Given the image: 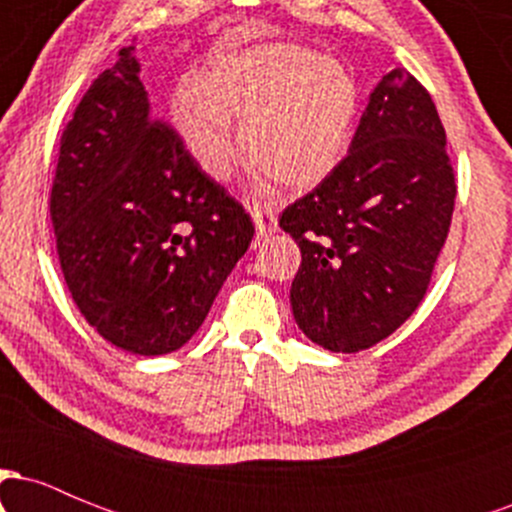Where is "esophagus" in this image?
I'll return each instance as SVG.
<instances>
[{
    "label": "esophagus",
    "instance_id": "esophagus-1",
    "mask_svg": "<svg viewBox=\"0 0 512 512\" xmlns=\"http://www.w3.org/2000/svg\"><path fill=\"white\" fill-rule=\"evenodd\" d=\"M250 214H252V221H255V228H257V236H272L276 233V216L272 207H262V204H252L250 207Z\"/></svg>",
    "mask_w": 512,
    "mask_h": 512
}]
</instances>
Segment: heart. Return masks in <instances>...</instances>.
I'll return each mask as SVG.
<instances>
[{"instance_id": "1", "label": "heart", "mask_w": 512, "mask_h": 512, "mask_svg": "<svg viewBox=\"0 0 512 512\" xmlns=\"http://www.w3.org/2000/svg\"><path fill=\"white\" fill-rule=\"evenodd\" d=\"M361 91L342 62L293 43H260L211 57L199 79H182L170 117L197 166L226 180L245 151L252 170L286 190L322 185L354 142Z\"/></svg>"}]
</instances>
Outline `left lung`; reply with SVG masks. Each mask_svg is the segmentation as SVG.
Instances as JSON below:
<instances>
[{
	"label": "left lung",
	"instance_id": "obj_1",
	"mask_svg": "<svg viewBox=\"0 0 512 512\" xmlns=\"http://www.w3.org/2000/svg\"><path fill=\"white\" fill-rule=\"evenodd\" d=\"M455 195L436 105L392 69L342 166L279 219L301 248L291 310L305 337L337 354L390 337L424 298Z\"/></svg>",
	"mask_w": 512,
	"mask_h": 512
}]
</instances>
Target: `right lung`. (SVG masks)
<instances>
[{
    "label": "right lung",
    "mask_w": 512,
    "mask_h": 512,
    "mask_svg": "<svg viewBox=\"0 0 512 512\" xmlns=\"http://www.w3.org/2000/svg\"><path fill=\"white\" fill-rule=\"evenodd\" d=\"M134 45L62 134L50 195L76 308L105 342L163 356L192 339L255 236L250 216L156 122Z\"/></svg>",
    "instance_id": "obj_1"
}]
</instances>
